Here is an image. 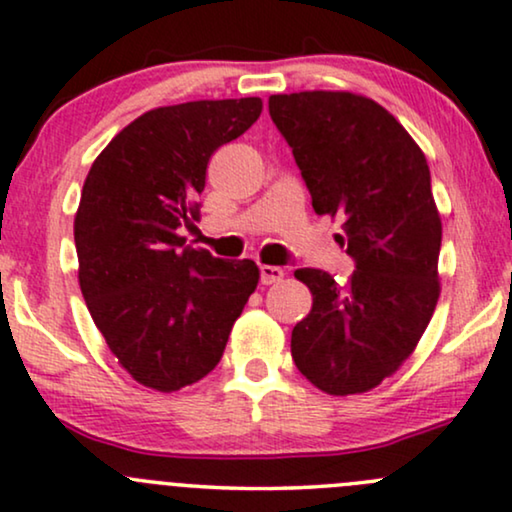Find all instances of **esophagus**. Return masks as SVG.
Segmentation results:
<instances>
[{
  "label": "esophagus",
  "mask_w": 512,
  "mask_h": 512,
  "mask_svg": "<svg viewBox=\"0 0 512 512\" xmlns=\"http://www.w3.org/2000/svg\"><path fill=\"white\" fill-rule=\"evenodd\" d=\"M283 276H286V271H283L281 267H271V264H262V267H260L262 286H271V283H278Z\"/></svg>",
  "instance_id": "1"
}]
</instances>
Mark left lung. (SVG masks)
<instances>
[{
    "instance_id": "8db88e82",
    "label": "left lung",
    "mask_w": 512,
    "mask_h": 512,
    "mask_svg": "<svg viewBox=\"0 0 512 512\" xmlns=\"http://www.w3.org/2000/svg\"><path fill=\"white\" fill-rule=\"evenodd\" d=\"M269 115L293 148L316 215L342 219L347 286L297 269L314 304L290 352L309 383L345 397L378 387L416 349L439 300V219L430 167L380 103L352 92L269 96Z\"/></svg>"
}]
</instances>
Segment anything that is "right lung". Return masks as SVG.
Wrapping results in <instances>:
<instances>
[{"instance_id":"1","label":"right lung","mask_w":512,"mask_h":512,"mask_svg":"<svg viewBox=\"0 0 512 512\" xmlns=\"http://www.w3.org/2000/svg\"><path fill=\"white\" fill-rule=\"evenodd\" d=\"M262 99L153 108L115 134L84 179L77 278L89 314L139 385L177 392L222 359L260 269L181 248L210 155L260 118Z\"/></svg>"}]
</instances>
